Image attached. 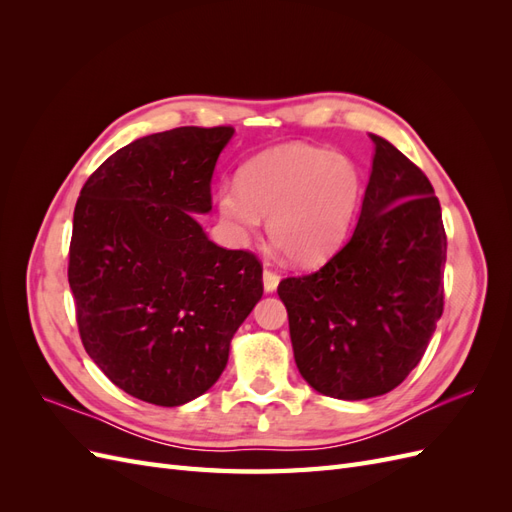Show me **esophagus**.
Instances as JSON below:
<instances>
[{"mask_svg":"<svg viewBox=\"0 0 512 512\" xmlns=\"http://www.w3.org/2000/svg\"><path fill=\"white\" fill-rule=\"evenodd\" d=\"M262 282H265L267 292H273L277 288V284H280V275H277L273 269L265 267V271H262Z\"/></svg>","mask_w":512,"mask_h":512,"instance_id":"esophagus-1","label":"esophagus"}]
</instances>
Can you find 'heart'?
Here are the masks:
<instances>
[{
  "mask_svg": "<svg viewBox=\"0 0 512 512\" xmlns=\"http://www.w3.org/2000/svg\"><path fill=\"white\" fill-rule=\"evenodd\" d=\"M361 198L363 173L352 158L316 145H282L239 168L237 185L218 192V211L239 239L269 218L267 235L284 258L312 267L342 245Z\"/></svg>",
  "mask_w": 512,
  "mask_h": 512,
  "instance_id": "heart-1",
  "label": "heart"
}]
</instances>
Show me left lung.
Listing matches in <instances>:
<instances>
[{
	"instance_id": "8db88e82",
	"label": "left lung",
	"mask_w": 512,
	"mask_h": 512,
	"mask_svg": "<svg viewBox=\"0 0 512 512\" xmlns=\"http://www.w3.org/2000/svg\"><path fill=\"white\" fill-rule=\"evenodd\" d=\"M371 141L374 166L350 241L318 271L277 286L301 376L350 401L404 382L444 312L440 200L397 147L376 134Z\"/></svg>"
}]
</instances>
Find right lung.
<instances>
[{
  "label": "right lung",
  "instance_id": "right-lung-1",
  "mask_svg": "<svg viewBox=\"0 0 512 512\" xmlns=\"http://www.w3.org/2000/svg\"><path fill=\"white\" fill-rule=\"evenodd\" d=\"M235 128L183 126L121 147L74 207L68 282L81 342L121 391L181 406L218 382L262 297V265L207 239L211 177Z\"/></svg>",
  "mask_w": 512,
  "mask_h": 512
}]
</instances>
